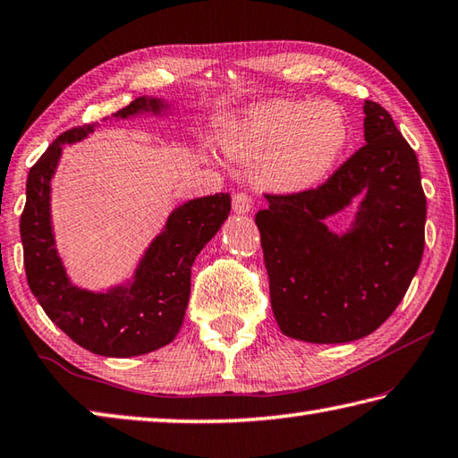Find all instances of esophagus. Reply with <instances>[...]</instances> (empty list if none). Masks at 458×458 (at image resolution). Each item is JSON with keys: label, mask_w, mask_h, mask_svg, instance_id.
I'll list each match as a JSON object with an SVG mask.
<instances>
[{"label": "esophagus", "mask_w": 458, "mask_h": 458, "mask_svg": "<svg viewBox=\"0 0 458 458\" xmlns=\"http://www.w3.org/2000/svg\"><path fill=\"white\" fill-rule=\"evenodd\" d=\"M250 208H252V194L236 192L234 198H232V210H234L236 214L250 212Z\"/></svg>", "instance_id": "obj_1"}]
</instances>
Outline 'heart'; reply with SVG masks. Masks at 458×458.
Instances as JSON below:
<instances>
[{"mask_svg":"<svg viewBox=\"0 0 458 458\" xmlns=\"http://www.w3.org/2000/svg\"><path fill=\"white\" fill-rule=\"evenodd\" d=\"M348 144L343 110L330 102L272 99L248 107L224 130L230 156L254 162V178L268 190H304L335 168Z\"/></svg>","mask_w":458,"mask_h":458,"instance_id":"b5f03b06","label":"heart"}]
</instances>
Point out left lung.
<instances>
[{"label": "left lung", "instance_id": "1", "mask_svg": "<svg viewBox=\"0 0 458 458\" xmlns=\"http://www.w3.org/2000/svg\"><path fill=\"white\" fill-rule=\"evenodd\" d=\"M364 140L324 184L266 194L256 214L270 304L280 330L306 343L370 335L406 294L425 250L427 196L414 149L377 102H364ZM365 194L344 237L321 220Z\"/></svg>", "mask_w": 458, "mask_h": 458}]
</instances>
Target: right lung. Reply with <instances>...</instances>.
I'll return each instance as SVG.
<instances>
[{"label": "right lung", "instance_id": "add662e5", "mask_svg": "<svg viewBox=\"0 0 458 458\" xmlns=\"http://www.w3.org/2000/svg\"><path fill=\"white\" fill-rule=\"evenodd\" d=\"M157 99L136 98L115 118L157 110ZM91 123L72 128L31 165L20 220L23 266L31 294L73 343L102 356H138L170 344L184 320L194 258L228 218L230 194L196 198L170 214L148 248L128 288L94 294L70 284L49 226V180L65 142H78Z\"/></svg>", "mask_w": 458, "mask_h": 458}]
</instances>
